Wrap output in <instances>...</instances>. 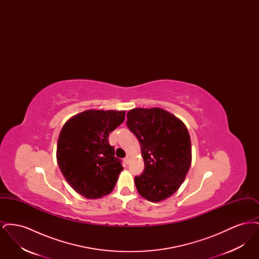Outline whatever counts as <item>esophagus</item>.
<instances>
[{"mask_svg":"<svg viewBox=\"0 0 259 259\" xmlns=\"http://www.w3.org/2000/svg\"><path fill=\"white\" fill-rule=\"evenodd\" d=\"M129 161H130V157L127 155V156L124 158V162H125V164H128Z\"/></svg>","mask_w":259,"mask_h":259,"instance_id":"34e87169","label":"esophagus"}]
</instances>
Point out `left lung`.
<instances>
[{"mask_svg": "<svg viewBox=\"0 0 259 259\" xmlns=\"http://www.w3.org/2000/svg\"><path fill=\"white\" fill-rule=\"evenodd\" d=\"M126 124L137 137L145 170L135 177L139 194L160 202L184 183L191 165V141L185 123L160 108H137L127 112Z\"/></svg>", "mask_w": 259, "mask_h": 259, "instance_id": "1", "label": "left lung"}]
</instances>
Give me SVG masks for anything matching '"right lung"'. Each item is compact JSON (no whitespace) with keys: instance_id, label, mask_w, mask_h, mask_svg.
I'll list each match as a JSON object with an SVG mask.
<instances>
[{"instance_id":"add662e5","label":"right lung","mask_w":259,"mask_h":259,"mask_svg":"<svg viewBox=\"0 0 259 259\" xmlns=\"http://www.w3.org/2000/svg\"><path fill=\"white\" fill-rule=\"evenodd\" d=\"M124 118L125 111L88 110L63 125L57 163L69 185L83 197L98 199L113 190L123 167L114 156L109 135Z\"/></svg>"}]
</instances>
